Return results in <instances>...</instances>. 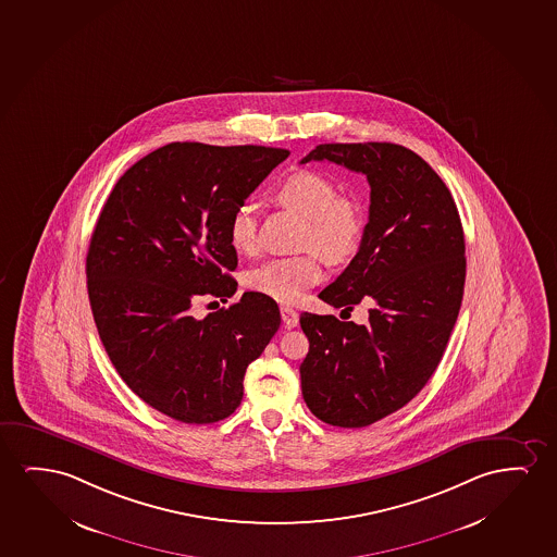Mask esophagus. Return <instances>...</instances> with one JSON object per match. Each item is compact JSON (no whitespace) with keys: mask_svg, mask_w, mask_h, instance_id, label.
Returning a JSON list of instances; mask_svg holds the SVG:
<instances>
[{"mask_svg":"<svg viewBox=\"0 0 557 557\" xmlns=\"http://www.w3.org/2000/svg\"><path fill=\"white\" fill-rule=\"evenodd\" d=\"M281 317H283L286 329H296V326H298L299 314L298 311H294L292 307H281Z\"/></svg>","mask_w":557,"mask_h":557,"instance_id":"esophagus-1","label":"esophagus"}]
</instances>
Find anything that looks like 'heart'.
<instances>
[{
	"mask_svg": "<svg viewBox=\"0 0 557 557\" xmlns=\"http://www.w3.org/2000/svg\"><path fill=\"white\" fill-rule=\"evenodd\" d=\"M276 198L306 218L304 244L314 246L330 259H345L359 248L364 235V212L357 200L337 196L332 181L301 170L278 185ZM228 238L238 251H253L258 246V212L256 205L243 202L228 223ZM324 276V263L319 251H307L290 258L269 259L253 267L246 283L251 290L267 298L294 304Z\"/></svg>",
	"mask_w": 557,
	"mask_h": 557,
	"instance_id": "obj_1",
	"label": "heart"
}]
</instances>
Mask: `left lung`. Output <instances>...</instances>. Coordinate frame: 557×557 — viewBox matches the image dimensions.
Returning <instances> with one entry per match:
<instances>
[{
  "mask_svg": "<svg viewBox=\"0 0 557 557\" xmlns=\"http://www.w3.org/2000/svg\"><path fill=\"white\" fill-rule=\"evenodd\" d=\"M311 160L369 180L359 251L319 298L344 311L361 301L370 309L367 324L301 313L309 339L301 393L322 422L364 428L414 399L443 359L462 306V223L440 175L400 145L326 143L301 164Z\"/></svg>",
  "mask_w": 557,
  "mask_h": 557,
  "instance_id": "left-lung-1",
  "label": "left lung"
}]
</instances>
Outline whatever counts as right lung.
<instances>
[{"label": "right lung", "mask_w": 557, "mask_h": 557, "mask_svg": "<svg viewBox=\"0 0 557 557\" xmlns=\"http://www.w3.org/2000/svg\"><path fill=\"white\" fill-rule=\"evenodd\" d=\"M290 150L170 143L127 170L87 250V294L120 377L177 422L233 414L244 374L281 326L276 301H240L196 319V299L236 292L228 223ZM215 304V301H213Z\"/></svg>", "instance_id": "add662e5"}]
</instances>
